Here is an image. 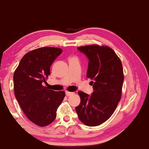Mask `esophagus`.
<instances>
[{
    "label": "esophagus",
    "mask_w": 149,
    "mask_h": 149,
    "mask_svg": "<svg viewBox=\"0 0 149 149\" xmlns=\"http://www.w3.org/2000/svg\"><path fill=\"white\" fill-rule=\"evenodd\" d=\"M65 93H66V95H67V96H70V95H73V92H69V91H66Z\"/></svg>",
    "instance_id": "34e87169"
}]
</instances>
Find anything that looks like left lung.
I'll list each match as a JSON object with an SVG mask.
<instances>
[{
	"mask_svg": "<svg viewBox=\"0 0 149 149\" xmlns=\"http://www.w3.org/2000/svg\"><path fill=\"white\" fill-rule=\"evenodd\" d=\"M88 59L86 77L93 92L78 91L80 104L76 107L79 120L88 127L98 126L112 116L121 99L124 82L122 62L111 48L97 45L78 47Z\"/></svg>",
	"mask_w": 149,
	"mask_h": 149,
	"instance_id": "8db88e82",
	"label": "left lung"
}]
</instances>
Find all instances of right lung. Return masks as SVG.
Wrapping results in <instances>:
<instances>
[{
	"mask_svg": "<svg viewBox=\"0 0 149 149\" xmlns=\"http://www.w3.org/2000/svg\"><path fill=\"white\" fill-rule=\"evenodd\" d=\"M63 50L40 47L24 55L14 73L15 97L30 121L45 127L56 118V111L65 96L42 85L50 75V67Z\"/></svg>",
	"mask_w": 149,
	"mask_h": 149,
	"instance_id": "add662e5",
	"label": "right lung"
}]
</instances>
